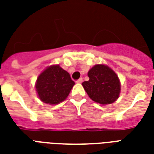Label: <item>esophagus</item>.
Instances as JSON below:
<instances>
[{
  "label": "esophagus",
  "mask_w": 154,
  "mask_h": 154,
  "mask_svg": "<svg viewBox=\"0 0 154 154\" xmlns=\"http://www.w3.org/2000/svg\"><path fill=\"white\" fill-rule=\"evenodd\" d=\"M83 82V79L82 78H79L78 80H77V83H82Z\"/></svg>",
  "instance_id": "obj_1"
}]
</instances>
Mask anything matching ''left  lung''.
<instances>
[{
	"instance_id": "1",
	"label": "left lung",
	"mask_w": 154,
	"mask_h": 154,
	"mask_svg": "<svg viewBox=\"0 0 154 154\" xmlns=\"http://www.w3.org/2000/svg\"><path fill=\"white\" fill-rule=\"evenodd\" d=\"M89 81L82 82L87 95L95 102L107 105L115 102L119 96L118 76L106 65L97 64L88 72Z\"/></svg>"
}]
</instances>
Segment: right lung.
Returning a JSON list of instances; mask_svg holds the SVG:
<instances>
[{
    "label": "right lung",
    "mask_w": 154,
    "mask_h": 154,
    "mask_svg": "<svg viewBox=\"0 0 154 154\" xmlns=\"http://www.w3.org/2000/svg\"><path fill=\"white\" fill-rule=\"evenodd\" d=\"M74 84L67 71L59 65H54L46 68L38 76L36 91L43 102L56 105L67 98Z\"/></svg>",
    "instance_id": "1"
}]
</instances>
